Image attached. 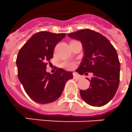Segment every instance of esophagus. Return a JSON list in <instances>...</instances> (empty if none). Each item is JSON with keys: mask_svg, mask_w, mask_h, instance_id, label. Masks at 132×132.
I'll return each instance as SVG.
<instances>
[{"mask_svg": "<svg viewBox=\"0 0 132 132\" xmlns=\"http://www.w3.org/2000/svg\"><path fill=\"white\" fill-rule=\"evenodd\" d=\"M73 78H75V79H76V80H80V76L76 75V74H75V75H74V76H73Z\"/></svg>", "mask_w": 132, "mask_h": 132, "instance_id": "obj_1", "label": "esophagus"}]
</instances>
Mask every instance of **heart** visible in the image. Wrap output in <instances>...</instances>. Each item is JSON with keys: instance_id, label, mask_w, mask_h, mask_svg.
I'll return each mask as SVG.
<instances>
[{"instance_id": "obj_1", "label": "heart", "mask_w": 132, "mask_h": 132, "mask_svg": "<svg viewBox=\"0 0 132 132\" xmlns=\"http://www.w3.org/2000/svg\"><path fill=\"white\" fill-rule=\"evenodd\" d=\"M61 66L62 68H64L67 70H74L76 66V64L75 62H71V61H63L61 62Z\"/></svg>"}]
</instances>
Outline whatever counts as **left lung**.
Returning a JSON list of instances; mask_svg holds the SVG:
<instances>
[{
	"label": "left lung",
	"mask_w": 132,
	"mask_h": 132,
	"mask_svg": "<svg viewBox=\"0 0 132 132\" xmlns=\"http://www.w3.org/2000/svg\"><path fill=\"white\" fill-rule=\"evenodd\" d=\"M81 42L84 56L76 70L80 75L93 72L90 87L80 90L82 98L94 107H101L115 96L119 83L120 62L115 47L105 36L90 29H81L68 34Z\"/></svg>",
	"instance_id": "8db88e82"
}]
</instances>
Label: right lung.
Returning <instances> with one entry per match:
<instances>
[{
    "mask_svg": "<svg viewBox=\"0 0 132 132\" xmlns=\"http://www.w3.org/2000/svg\"><path fill=\"white\" fill-rule=\"evenodd\" d=\"M65 34L41 31L35 34L20 49L16 57L18 78L29 97L37 103L46 104L60 97L66 81L72 75L62 68L54 74L46 72L56 44Z\"/></svg>",
    "mask_w": 132,
    "mask_h": 132,
    "instance_id": "right-lung-1",
    "label": "right lung"
}]
</instances>
